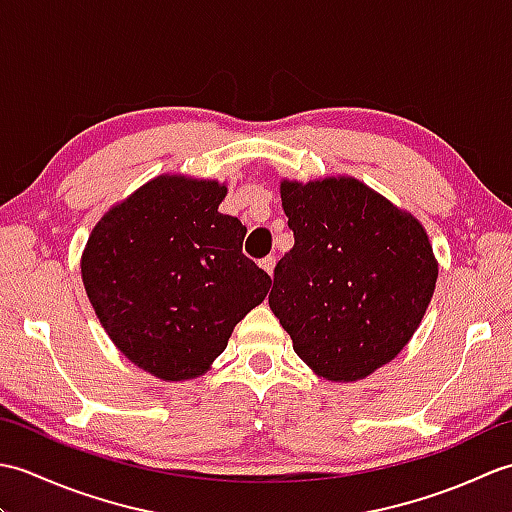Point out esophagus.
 I'll return each mask as SVG.
<instances>
[{
    "label": "esophagus",
    "instance_id": "esophagus-1",
    "mask_svg": "<svg viewBox=\"0 0 512 512\" xmlns=\"http://www.w3.org/2000/svg\"><path fill=\"white\" fill-rule=\"evenodd\" d=\"M275 264H277L275 255H268V257H264V259H262V262H259V266H262L270 277H273V273H275Z\"/></svg>",
    "mask_w": 512,
    "mask_h": 512
}]
</instances>
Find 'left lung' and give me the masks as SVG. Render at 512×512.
I'll return each instance as SVG.
<instances>
[{
    "label": "left lung",
    "mask_w": 512,
    "mask_h": 512,
    "mask_svg": "<svg viewBox=\"0 0 512 512\" xmlns=\"http://www.w3.org/2000/svg\"><path fill=\"white\" fill-rule=\"evenodd\" d=\"M279 191L295 246L275 266L270 310L314 374L361 380L400 354L429 308L438 262L427 231L356 178Z\"/></svg>",
    "instance_id": "obj_1"
}]
</instances>
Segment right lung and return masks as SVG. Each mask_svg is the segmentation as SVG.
<instances>
[{
    "instance_id": "right-lung-1",
    "label": "right lung",
    "mask_w": 512,
    "mask_h": 512,
    "mask_svg": "<svg viewBox=\"0 0 512 512\" xmlns=\"http://www.w3.org/2000/svg\"><path fill=\"white\" fill-rule=\"evenodd\" d=\"M215 180L158 176L112 206L85 244L81 275L105 332L162 380L202 376L268 295L242 253L246 226L217 206Z\"/></svg>"
}]
</instances>
